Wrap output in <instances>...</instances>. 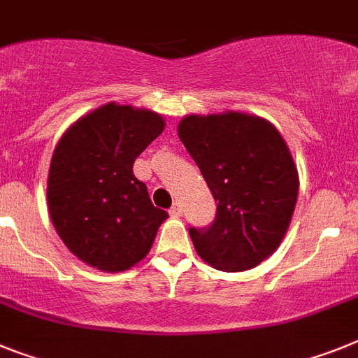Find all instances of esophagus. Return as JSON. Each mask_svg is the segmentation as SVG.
<instances>
[{
	"instance_id": "34e87169",
	"label": "esophagus",
	"mask_w": 358,
	"mask_h": 358,
	"mask_svg": "<svg viewBox=\"0 0 358 358\" xmlns=\"http://www.w3.org/2000/svg\"><path fill=\"white\" fill-rule=\"evenodd\" d=\"M169 215L174 216V218L182 216V206H180V203H174V206L169 209Z\"/></svg>"
}]
</instances>
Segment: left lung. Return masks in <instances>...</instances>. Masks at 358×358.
Returning a JSON list of instances; mask_svg holds the SVG:
<instances>
[{"mask_svg": "<svg viewBox=\"0 0 358 358\" xmlns=\"http://www.w3.org/2000/svg\"><path fill=\"white\" fill-rule=\"evenodd\" d=\"M178 136L218 202L211 227L189 229L196 253L220 271L257 267L278 249L295 213L289 147L271 122L238 110L184 116Z\"/></svg>", "mask_w": 358, "mask_h": 358, "instance_id": "8db88e82", "label": "left lung"}]
</instances>
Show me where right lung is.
Returning <instances> with one entry per match:
<instances>
[{
    "label": "right lung",
    "mask_w": 358,
    "mask_h": 358,
    "mask_svg": "<svg viewBox=\"0 0 358 358\" xmlns=\"http://www.w3.org/2000/svg\"><path fill=\"white\" fill-rule=\"evenodd\" d=\"M164 129L162 114L110 101L76 120L59 138L47 206L63 244L87 266L120 273L151 251L169 215L152 206L133 165Z\"/></svg>",
    "instance_id": "add662e5"
}]
</instances>
